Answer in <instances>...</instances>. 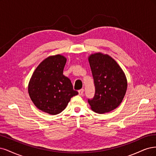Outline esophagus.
<instances>
[{
  "instance_id": "esophagus-1",
  "label": "esophagus",
  "mask_w": 156,
  "mask_h": 156,
  "mask_svg": "<svg viewBox=\"0 0 156 156\" xmlns=\"http://www.w3.org/2000/svg\"><path fill=\"white\" fill-rule=\"evenodd\" d=\"M83 91H84V90H83V89H82L79 90V91H78V93H79L80 95H81V96H82V95L83 94Z\"/></svg>"
}]
</instances>
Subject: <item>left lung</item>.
Segmentation results:
<instances>
[{
  "mask_svg": "<svg viewBox=\"0 0 156 156\" xmlns=\"http://www.w3.org/2000/svg\"><path fill=\"white\" fill-rule=\"evenodd\" d=\"M95 86L93 99H88L91 109L105 113L116 109L122 102L127 89V79L122 69L108 54L97 52L88 58Z\"/></svg>",
  "mask_w": 156,
  "mask_h": 156,
  "instance_id": "8db88e82",
  "label": "left lung"
}]
</instances>
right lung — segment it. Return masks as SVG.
Returning <instances> with one entry per match:
<instances>
[{"mask_svg":"<svg viewBox=\"0 0 156 156\" xmlns=\"http://www.w3.org/2000/svg\"><path fill=\"white\" fill-rule=\"evenodd\" d=\"M67 59L57 54L45 58L33 73L28 83L29 96L41 111L54 115L67 107L78 94L69 78L63 74Z\"/></svg>","mask_w":156,"mask_h":156,"instance_id":"1","label":"right lung"}]
</instances>
